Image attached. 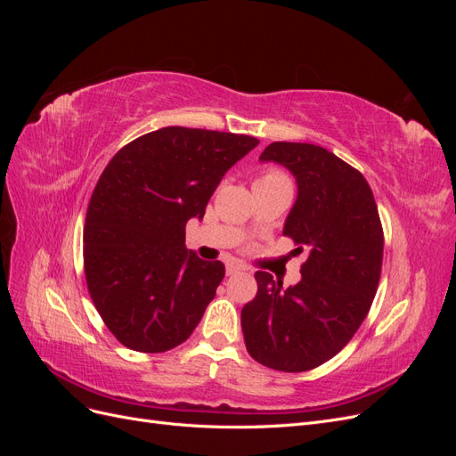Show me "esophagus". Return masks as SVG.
Returning <instances> with one entry per match:
<instances>
[{
  "label": "esophagus",
  "mask_w": 456,
  "mask_h": 456,
  "mask_svg": "<svg viewBox=\"0 0 456 456\" xmlns=\"http://www.w3.org/2000/svg\"><path fill=\"white\" fill-rule=\"evenodd\" d=\"M240 272H243V268H241L240 265H228V266H226V273H228V275L240 273Z\"/></svg>",
  "instance_id": "obj_1"
}]
</instances>
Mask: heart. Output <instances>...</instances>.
I'll list each match as a JSON object with an SVG mask.
<instances>
[{
  "mask_svg": "<svg viewBox=\"0 0 456 456\" xmlns=\"http://www.w3.org/2000/svg\"><path fill=\"white\" fill-rule=\"evenodd\" d=\"M255 184H262V186H272V184H289L291 186V181H289V176L283 175L281 171H265L262 175H258L256 183Z\"/></svg>",
  "mask_w": 456,
  "mask_h": 456,
  "instance_id": "1",
  "label": "heart"
}]
</instances>
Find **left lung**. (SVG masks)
<instances>
[{
  "instance_id": "left-lung-1",
  "label": "left lung",
  "mask_w": 456,
  "mask_h": 456,
  "mask_svg": "<svg viewBox=\"0 0 456 456\" xmlns=\"http://www.w3.org/2000/svg\"><path fill=\"white\" fill-rule=\"evenodd\" d=\"M260 159L297 176L298 198L283 236L297 245L295 255L308 256L295 287L255 273L258 291L241 310V329L253 360L302 372L337 355L363 323L380 281L384 232L365 176L333 151L272 142Z\"/></svg>"
}]
</instances>
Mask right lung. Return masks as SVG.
Here are the masks:
<instances>
[{"label": "right lung", "mask_w": 456, "mask_h": 456, "mask_svg": "<svg viewBox=\"0 0 456 456\" xmlns=\"http://www.w3.org/2000/svg\"><path fill=\"white\" fill-rule=\"evenodd\" d=\"M258 144L236 133L163 127L123 146L96 183L84 228L89 295L123 346L159 354L183 344L224 278L220 260L186 251L220 178Z\"/></svg>", "instance_id": "add662e5"}]
</instances>
